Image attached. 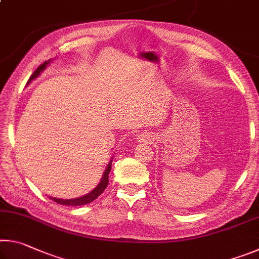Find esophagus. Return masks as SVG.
I'll use <instances>...</instances> for the list:
<instances>
[{
  "label": "esophagus",
  "mask_w": 259,
  "mask_h": 259,
  "mask_svg": "<svg viewBox=\"0 0 259 259\" xmlns=\"http://www.w3.org/2000/svg\"><path fill=\"white\" fill-rule=\"evenodd\" d=\"M138 139H140V140H142V142H143V140H145V137H143V136H142V137H139Z\"/></svg>",
  "instance_id": "esophagus-1"
}]
</instances>
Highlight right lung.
<instances>
[{"instance_id": "1", "label": "right lung", "mask_w": 259, "mask_h": 259, "mask_svg": "<svg viewBox=\"0 0 259 259\" xmlns=\"http://www.w3.org/2000/svg\"><path fill=\"white\" fill-rule=\"evenodd\" d=\"M50 63V60L48 61H45V63L41 64L40 66H38L36 69H35L34 73L30 75L29 80L27 82V84L30 82L33 81L35 77H37L38 75H40L41 72L43 71L47 67V65ZM112 161L109 162V163L107 164V168L106 170H105V172L103 175V178L102 181H100V183L97 185V187L95 188V190L91 191L90 193H88V194L81 196V198H76V199H68V200H63V199H56V198H50L51 200H54L55 202L59 203V204H64V205H83V204H87V203H90L93 202L94 200H96L98 198V196L102 194V193L105 191V188L107 187L108 185V174L111 172V169H112Z\"/></svg>"}]
</instances>
